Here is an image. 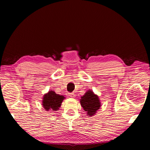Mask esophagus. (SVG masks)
Segmentation results:
<instances>
[{
  "mask_svg": "<svg viewBox=\"0 0 150 150\" xmlns=\"http://www.w3.org/2000/svg\"><path fill=\"white\" fill-rule=\"evenodd\" d=\"M69 96H70L72 98H75V94L74 93H69Z\"/></svg>",
  "mask_w": 150,
  "mask_h": 150,
  "instance_id": "1",
  "label": "esophagus"
}]
</instances>
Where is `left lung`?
Masks as SVG:
<instances>
[{"label":"left lung","instance_id":"8db88e82","mask_svg":"<svg viewBox=\"0 0 150 150\" xmlns=\"http://www.w3.org/2000/svg\"><path fill=\"white\" fill-rule=\"evenodd\" d=\"M80 104L88 116H93L96 115L98 110L101 106L99 96L90 89L81 97Z\"/></svg>","mask_w":150,"mask_h":150}]
</instances>
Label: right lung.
I'll list each match as a JSON object with an SVG mask.
<instances>
[{"label": "right lung", "mask_w": 150, "mask_h": 150, "mask_svg": "<svg viewBox=\"0 0 150 150\" xmlns=\"http://www.w3.org/2000/svg\"><path fill=\"white\" fill-rule=\"evenodd\" d=\"M65 98L62 95L56 94L54 91L51 90L48 93L44 94L42 98V105L44 110L47 111L49 110L57 111Z\"/></svg>", "instance_id": "obj_1"}]
</instances>
